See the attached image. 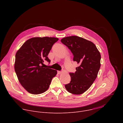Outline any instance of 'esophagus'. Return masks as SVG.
I'll return each instance as SVG.
<instances>
[{"instance_id": "34e87169", "label": "esophagus", "mask_w": 123, "mask_h": 123, "mask_svg": "<svg viewBox=\"0 0 123 123\" xmlns=\"http://www.w3.org/2000/svg\"><path fill=\"white\" fill-rule=\"evenodd\" d=\"M62 73V71H58V74H61Z\"/></svg>"}]
</instances>
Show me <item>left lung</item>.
<instances>
[{
    "label": "left lung",
    "instance_id": "8db88e82",
    "mask_svg": "<svg viewBox=\"0 0 123 123\" xmlns=\"http://www.w3.org/2000/svg\"><path fill=\"white\" fill-rule=\"evenodd\" d=\"M73 54V61L77 62L74 73H70V83L65 87L70 93L82 94L86 91L97 77L101 64V55L92 42L77 36L64 37L61 39Z\"/></svg>",
    "mask_w": 123,
    "mask_h": 123
}]
</instances>
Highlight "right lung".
Wrapping results in <instances>:
<instances>
[{"label":"right lung","instance_id":"obj_1","mask_svg":"<svg viewBox=\"0 0 123 123\" xmlns=\"http://www.w3.org/2000/svg\"><path fill=\"white\" fill-rule=\"evenodd\" d=\"M58 40L55 37H33L18 50L15 70L20 83L29 93L37 95L45 92L57 74V70L43 68L41 65L45 61L51 62L47 56Z\"/></svg>","mask_w":123,"mask_h":123}]
</instances>
